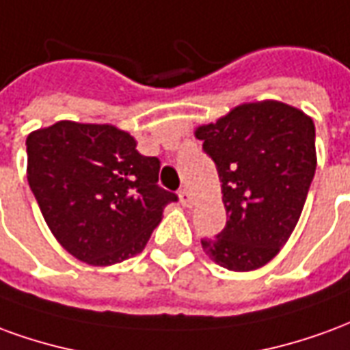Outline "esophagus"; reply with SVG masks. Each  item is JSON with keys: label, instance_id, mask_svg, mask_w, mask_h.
<instances>
[{"label": "esophagus", "instance_id": "obj_1", "mask_svg": "<svg viewBox=\"0 0 350 350\" xmlns=\"http://www.w3.org/2000/svg\"><path fill=\"white\" fill-rule=\"evenodd\" d=\"M180 202H182L183 206H187V208H191V206H193L195 198H193V195L189 193V189L180 191Z\"/></svg>", "mask_w": 350, "mask_h": 350}]
</instances>
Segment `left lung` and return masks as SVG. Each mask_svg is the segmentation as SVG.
<instances>
[{
    "label": "left lung",
    "mask_w": 350,
    "mask_h": 350,
    "mask_svg": "<svg viewBox=\"0 0 350 350\" xmlns=\"http://www.w3.org/2000/svg\"><path fill=\"white\" fill-rule=\"evenodd\" d=\"M195 137L217 167L227 225L202 250L232 271L257 270L293 234L315 176V123L281 100L243 103Z\"/></svg>",
    "instance_id": "left-lung-1"
}]
</instances>
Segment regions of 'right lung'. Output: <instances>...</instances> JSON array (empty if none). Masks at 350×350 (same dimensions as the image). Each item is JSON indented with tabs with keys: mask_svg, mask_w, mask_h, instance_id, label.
Masks as SVG:
<instances>
[{
	"mask_svg": "<svg viewBox=\"0 0 350 350\" xmlns=\"http://www.w3.org/2000/svg\"><path fill=\"white\" fill-rule=\"evenodd\" d=\"M27 182L50 232L67 253L112 266L144 250L163 210L159 159L110 123L62 120L27 135Z\"/></svg>",
	"mask_w": 350,
	"mask_h": 350,
	"instance_id": "right-lung-1",
	"label": "right lung"
}]
</instances>
